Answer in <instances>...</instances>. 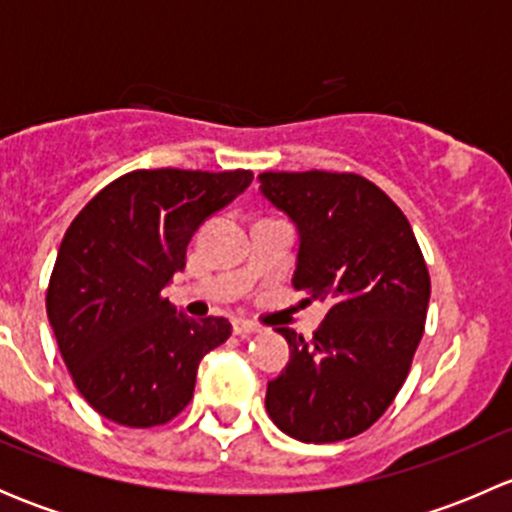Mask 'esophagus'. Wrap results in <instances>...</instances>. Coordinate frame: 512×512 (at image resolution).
<instances>
[{
    "label": "esophagus",
    "mask_w": 512,
    "mask_h": 512,
    "mask_svg": "<svg viewBox=\"0 0 512 512\" xmlns=\"http://www.w3.org/2000/svg\"><path fill=\"white\" fill-rule=\"evenodd\" d=\"M232 329H235V334L260 332V327H257V324H252V322H247V319H235V322H232Z\"/></svg>",
    "instance_id": "1"
}]
</instances>
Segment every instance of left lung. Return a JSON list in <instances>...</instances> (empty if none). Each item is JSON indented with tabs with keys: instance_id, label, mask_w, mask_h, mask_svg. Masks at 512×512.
Returning <instances> with one entry per match:
<instances>
[{
	"instance_id": "obj_1",
	"label": "left lung",
	"mask_w": 512,
	"mask_h": 512,
	"mask_svg": "<svg viewBox=\"0 0 512 512\" xmlns=\"http://www.w3.org/2000/svg\"><path fill=\"white\" fill-rule=\"evenodd\" d=\"M260 193L297 225L294 289L329 307L309 342L277 329L292 354L267 384V414L297 441H344L409 376L431 297L421 247L399 205L356 173H260Z\"/></svg>"
}]
</instances>
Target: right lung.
<instances>
[{
  "label": "right lung",
  "instance_id": "obj_1",
  "mask_svg": "<svg viewBox=\"0 0 512 512\" xmlns=\"http://www.w3.org/2000/svg\"><path fill=\"white\" fill-rule=\"evenodd\" d=\"M252 178V170H133L69 225L46 314L76 389L103 418L151 428L190 404L200 359L232 327L178 312L163 289L185 267L193 232Z\"/></svg>",
  "mask_w": 512,
  "mask_h": 512
}]
</instances>
